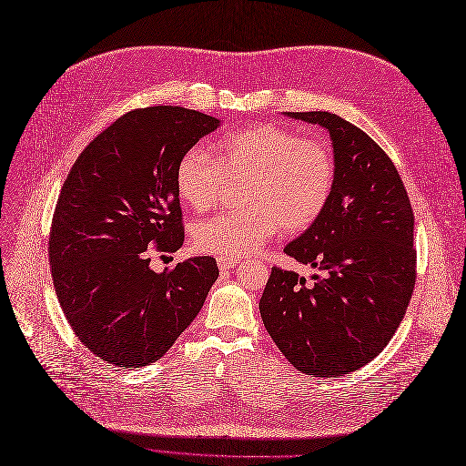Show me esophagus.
<instances>
[{"label":"esophagus","mask_w":466,"mask_h":466,"mask_svg":"<svg viewBox=\"0 0 466 466\" xmlns=\"http://www.w3.org/2000/svg\"><path fill=\"white\" fill-rule=\"evenodd\" d=\"M238 263H240V259H237V258H224V256L218 258V268L221 271L231 269V268H235V265H238Z\"/></svg>","instance_id":"34e87169"}]
</instances>
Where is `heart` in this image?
I'll return each mask as SVG.
<instances>
[{
    "label": "heart",
    "mask_w": 466,
    "mask_h": 466,
    "mask_svg": "<svg viewBox=\"0 0 466 466\" xmlns=\"http://www.w3.org/2000/svg\"><path fill=\"white\" fill-rule=\"evenodd\" d=\"M242 182L238 210L201 221L193 231L197 250L245 258L280 228L299 233L324 214L334 195L338 161L322 138L277 123L237 128L214 144V157L203 147L187 149L176 167V187L197 212L210 210L226 184Z\"/></svg>",
    "instance_id": "obj_1"
}]
</instances>
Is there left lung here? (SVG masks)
<instances>
[{"instance_id": "left-lung-1", "label": "left lung", "mask_w": 466, "mask_h": 466, "mask_svg": "<svg viewBox=\"0 0 466 466\" xmlns=\"http://www.w3.org/2000/svg\"><path fill=\"white\" fill-rule=\"evenodd\" d=\"M329 130L338 161L324 214L284 254L320 271L307 284L271 269L259 299L269 336L296 370L334 378L371 362L392 339L417 279L413 208L389 155L328 112H288Z\"/></svg>"}]
</instances>
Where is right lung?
I'll return each instance as SVG.
<instances>
[{
  "instance_id": "add662e5",
  "label": "right lung",
  "mask_w": 466,
  "mask_h": 466,
  "mask_svg": "<svg viewBox=\"0 0 466 466\" xmlns=\"http://www.w3.org/2000/svg\"><path fill=\"white\" fill-rule=\"evenodd\" d=\"M218 123L180 106L132 109L66 176L49 235L53 284L76 338L107 364L159 360L218 279L210 256L149 269L151 250L174 254L184 245L176 167Z\"/></svg>"
}]
</instances>
